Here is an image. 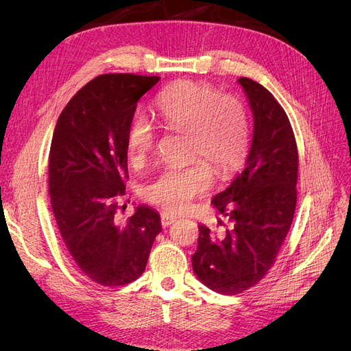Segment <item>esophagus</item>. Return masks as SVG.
<instances>
[{"instance_id": "1", "label": "esophagus", "mask_w": 351, "mask_h": 351, "mask_svg": "<svg viewBox=\"0 0 351 351\" xmlns=\"http://www.w3.org/2000/svg\"><path fill=\"white\" fill-rule=\"evenodd\" d=\"M176 221H177V217H176V215H169V214H167V212H162V214H161V224H162L164 228L168 227V226L174 224Z\"/></svg>"}]
</instances>
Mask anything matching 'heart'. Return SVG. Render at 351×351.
<instances>
[{"label": "heart", "instance_id": "1", "mask_svg": "<svg viewBox=\"0 0 351 351\" xmlns=\"http://www.w3.org/2000/svg\"><path fill=\"white\" fill-rule=\"evenodd\" d=\"M155 108L164 129L187 134V156L196 159L184 167L162 169L142 187V197L177 214L212 187L214 174L208 163L219 177L230 176L239 167L249 143L247 111L239 98L219 95L212 84L193 80H180L164 89ZM155 146V127L143 114H134L125 132L129 162L143 165Z\"/></svg>", "mask_w": 351, "mask_h": 351}]
</instances>
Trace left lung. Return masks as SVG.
<instances>
[{"instance_id": "1", "label": "left lung", "mask_w": 351, "mask_h": 351, "mask_svg": "<svg viewBox=\"0 0 351 351\" xmlns=\"http://www.w3.org/2000/svg\"><path fill=\"white\" fill-rule=\"evenodd\" d=\"M239 83L253 112L250 151L243 171L212 199L231 227L217 234L200 224L192 256L199 281L226 295L250 289L271 269L294 218L299 173L295 137L278 101L258 82Z\"/></svg>"}]
</instances>
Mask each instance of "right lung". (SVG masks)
<instances>
[{
  "mask_svg": "<svg viewBox=\"0 0 351 351\" xmlns=\"http://www.w3.org/2000/svg\"><path fill=\"white\" fill-rule=\"evenodd\" d=\"M158 76L102 74L74 95L58 117L48 187L62 243L77 269L104 287L125 285L146 268L161 217L147 205L119 222L125 195V132L137 101Z\"/></svg>",
  "mask_w": 351,
  "mask_h": 351,
  "instance_id": "add662e5",
  "label": "right lung"
}]
</instances>
